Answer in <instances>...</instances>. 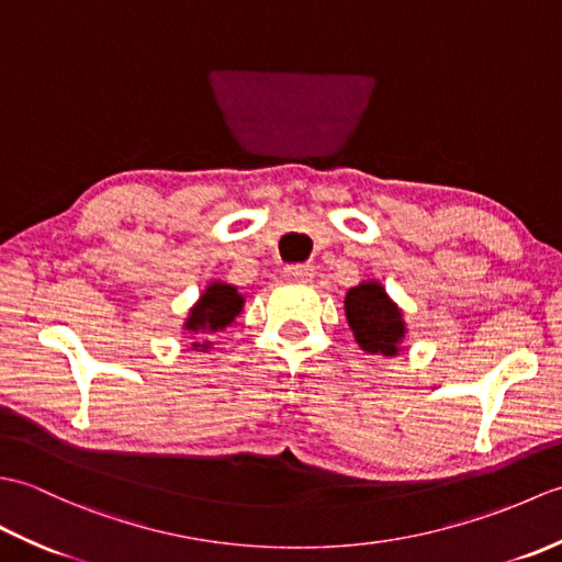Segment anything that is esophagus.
<instances>
[{
	"mask_svg": "<svg viewBox=\"0 0 562 562\" xmlns=\"http://www.w3.org/2000/svg\"><path fill=\"white\" fill-rule=\"evenodd\" d=\"M284 274L296 282H308L314 278V266H308V262H296V266L284 268Z\"/></svg>",
	"mask_w": 562,
	"mask_h": 562,
	"instance_id": "obj_1",
	"label": "esophagus"
}]
</instances>
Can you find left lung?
<instances>
[{
	"label": "left lung",
	"mask_w": 562,
	"mask_h": 562,
	"mask_svg": "<svg viewBox=\"0 0 562 562\" xmlns=\"http://www.w3.org/2000/svg\"><path fill=\"white\" fill-rule=\"evenodd\" d=\"M345 314L364 352L389 357L398 352L405 326L398 306L389 300L381 284L364 282L352 288L345 296Z\"/></svg>",
	"instance_id": "1"
}]
</instances>
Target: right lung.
<instances>
[{"mask_svg":"<svg viewBox=\"0 0 562 562\" xmlns=\"http://www.w3.org/2000/svg\"><path fill=\"white\" fill-rule=\"evenodd\" d=\"M241 306H244V296L238 294L232 284H222V282L210 284L205 294L200 296V302L193 306V312H190V318L186 324L188 330L198 333L193 348L195 350L210 348V338L214 333H220L229 326L238 316V312H241ZM202 335H205L209 340H204L206 337L202 339Z\"/></svg>","mask_w":562,"mask_h":562,"instance_id":"right-lung-1","label":"right lung"}]
</instances>
